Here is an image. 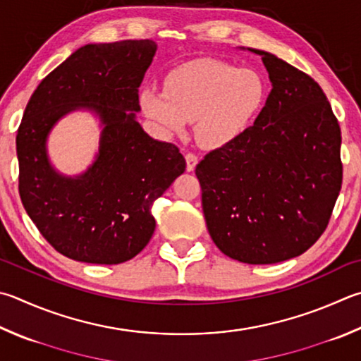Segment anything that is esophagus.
<instances>
[{"label":"esophagus","mask_w":361,"mask_h":361,"mask_svg":"<svg viewBox=\"0 0 361 361\" xmlns=\"http://www.w3.org/2000/svg\"><path fill=\"white\" fill-rule=\"evenodd\" d=\"M185 158H186V169H188V172H192V170L195 169V166H197V162H199L197 154L186 153Z\"/></svg>","instance_id":"34e87169"}]
</instances>
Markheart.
Returning <instances> with one entry per match:
<instances>
[{
    "label": "heart",
    "instance_id": "heart-1",
    "mask_svg": "<svg viewBox=\"0 0 361 361\" xmlns=\"http://www.w3.org/2000/svg\"><path fill=\"white\" fill-rule=\"evenodd\" d=\"M267 99V85L252 69L200 58L172 69L164 90L140 93L143 114L164 133H181L194 121L202 145L218 148L237 139L259 115Z\"/></svg>",
    "mask_w": 361,
    "mask_h": 361
}]
</instances>
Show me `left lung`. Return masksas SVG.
<instances>
[{"instance_id": "obj_1", "label": "left lung", "mask_w": 361, "mask_h": 361, "mask_svg": "<svg viewBox=\"0 0 361 361\" xmlns=\"http://www.w3.org/2000/svg\"><path fill=\"white\" fill-rule=\"evenodd\" d=\"M273 88L252 126L205 154L195 175L208 232L245 264L307 251L329 226L343 185L341 128L317 82L264 50Z\"/></svg>"}]
</instances>
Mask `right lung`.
<instances>
[{"label": "right lung", "mask_w": 361, "mask_h": 361, "mask_svg": "<svg viewBox=\"0 0 361 361\" xmlns=\"http://www.w3.org/2000/svg\"><path fill=\"white\" fill-rule=\"evenodd\" d=\"M152 39L88 44L39 83L17 133L18 192L42 237L63 255L115 265L152 240V207L186 161L173 143L149 137L135 120L139 87L152 63ZM94 108L106 128L100 156L80 179L53 172L44 139L58 117Z\"/></svg>", "instance_id": "1"}]
</instances>
